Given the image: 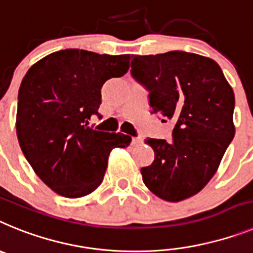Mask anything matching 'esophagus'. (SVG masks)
I'll return each mask as SVG.
<instances>
[{
    "instance_id": "1",
    "label": "esophagus",
    "mask_w": 253,
    "mask_h": 253,
    "mask_svg": "<svg viewBox=\"0 0 253 253\" xmlns=\"http://www.w3.org/2000/svg\"><path fill=\"white\" fill-rule=\"evenodd\" d=\"M142 142L141 137H133L132 139V145H140Z\"/></svg>"
}]
</instances>
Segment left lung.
I'll return each mask as SVG.
<instances>
[{"mask_svg":"<svg viewBox=\"0 0 253 253\" xmlns=\"http://www.w3.org/2000/svg\"><path fill=\"white\" fill-rule=\"evenodd\" d=\"M131 75L149 93L151 113L174 121L170 142L148 139L155 158L142 181L160 199L196 195L218 169L234 137V93L220 66L183 50L132 56Z\"/></svg>","mask_w":253,"mask_h":253,"instance_id":"8db88e82","label":"left lung"}]
</instances>
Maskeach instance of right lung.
Returning a JSON list of instances; mask_svg holds the SVG:
<instances>
[{"instance_id":"right-lung-1","label":"right lung","mask_w":253,"mask_h":253,"mask_svg":"<svg viewBox=\"0 0 253 253\" xmlns=\"http://www.w3.org/2000/svg\"><path fill=\"white\" fill-rule=\"evenodd\" d=\"M128 67L129 54L71 48L48 54L24 76L17 96L19 144L37 175L61 196L93 192L104 178L112 149L131 142L128 135L89 126L91 116L102 118L103 84Z\"/></svg>"}]
</instances>
